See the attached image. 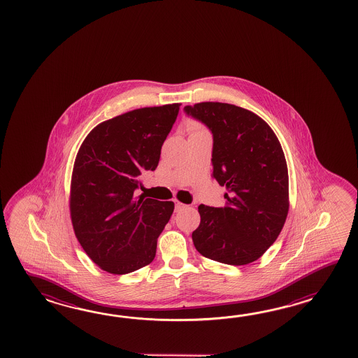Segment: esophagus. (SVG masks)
<instances>
[{
  "mask_svg": "<svg viewBox=\"0 0 358 358\" xmlns=\"http://www.w3.org/2000/svg\"><path fill=\"white\" fill-rule=\"evenodd\" d=\"M187 206L182 203V202H179V201H176V211H182V208H185Z\"/></svg>",
  "mask_w": 358,
  "mask_h": 358,
  "instance_id": "34e87169",
  "label": "esophagus"
}]
</instances>
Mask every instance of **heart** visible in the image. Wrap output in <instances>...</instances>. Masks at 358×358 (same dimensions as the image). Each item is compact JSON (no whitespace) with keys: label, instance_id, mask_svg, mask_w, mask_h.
Listing matches in <instances>:
<instances>
[{"label":"heart","instance_id":"obj_1","mask_svg":"<svg viewBox=\"0 0 358 358\" xmlns=\"http://www.w3.org/2000/svg\"><path fill=\"white\" fill-rule=\"evenodd\" d=\"M189 129L192 130V133L193 131H199V130H203L199 125H197V124H189Z\"/></svg>","mask_w":358,"mask_h":358}]
</instances>
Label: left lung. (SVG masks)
Wrapping results in <instances>:
<instances>
[{
    "label": "left lung",
    "mask_w": 358,
    "mask_h": 358,
    "mask_svg": "<svg viewBox=\"0 0 358 358\" xmlns=\"http://www.w3.org/2000/svg\"><path fill=\"white\" fill-rule=\"evenodd\" d=\"M184 113L211 130L213 176L228 189L224 207L198 206L194 247L221 264H251L276 241L289 210L282 145L265 120L236 105L201 102Z\"/></svg>",
    "instance_id": "obj_1"
}]
</instances>
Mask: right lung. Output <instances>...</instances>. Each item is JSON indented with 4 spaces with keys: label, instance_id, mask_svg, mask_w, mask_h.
<instances>
[{
    "label": "right lung",
    "instance_id": "right-lung-1",
    "mask_svg": "<svg viewBox=\"0 0 358 358\" xmlns=\"http://www.w3.org/2000/svg\"><path fill=\"white\" fill-rule=\"evenodd\" d=\"M179 107H143L101 122L78 151L70 187L73 228L88 257L110 274L133 273L156 256L174 202L137 198L134 192L141 176L157 168Z\"/></svg>",
    "mask_w": 358,
    "mask_h": 358
}]
</instances>
